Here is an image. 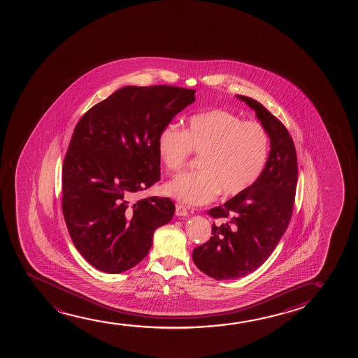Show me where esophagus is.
Masks as SVG:
<instances>
[{"mask_svg": "<svg viewBox=\"0 0 358 358\" xmlns=\"http://www.w3.org/2000/svg\"><path fill=\"white\" fill-rule=\"evenodd\" d=\"M175 214H176L177 216H187L188 215V211H187L186 208L183 206H176Z\"/></svg>", "mask_w": 358, "mask_h": 358, "instance_id": "esophagus-1", "label": "esophagus"}]
</instances>
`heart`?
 <instances>
[{"mask_svg":"<svg viewBox=\"0 0 358 358\" xmlns=\"http://www.w3.org/2000/svg\"><path fill=\"white\" fill-rule=\"evenodd\" d=\"M157 157L171 173L186 166L192 152L201 155V171L182 173L165 193L186 206H203L219 193L241 194L259 178L269 155V136L260 123L242 121L226 110L189 117L185 131L166 124L157 139Z\"/></svg>","mask_w":358,"mask_h":358,"instance_id":"obj_1","label":"heart"}]
</instances>
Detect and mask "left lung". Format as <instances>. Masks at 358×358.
<instances>
[{
	"label": "left lung",
	"instance_id": "obj_1",
	"mask_svg": "<svg viewBox=\"0 0 358 358\" xmlns=\"http://www.w3.org/2000/svg\"><path fill=\"white\" fill-rule=\"evenodd\" d=\"M255 110L270 138L268 162L259 178L208 214L210 240L193 250V262L215 280L243 278L269 258L289 226L297 187V155L289 131L255 99L237 95Z\"/></svg>",
	"mask_w": 358,
	"mask_h": 358
}]
</instances>
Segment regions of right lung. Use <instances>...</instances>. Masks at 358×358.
<instances>
[{"label": "right lung", "instance_id": "obj_1", "mask_svg": "<svg viewBox=\"0 0 358 358\" xmlns=\"http://www.w3.org/2000/svg\"><path fill=\"white\" fill-rule=\"evenodd\" d=\"M194 94L172 85H128L74 128L62 167V211L76 248L100 271L118 274L137 265L154 231L175 214L169 198L133 196L160 180L157 136Z\"/></svg>", "mask_w": 358, "mask_h": 358}]
</instances>
